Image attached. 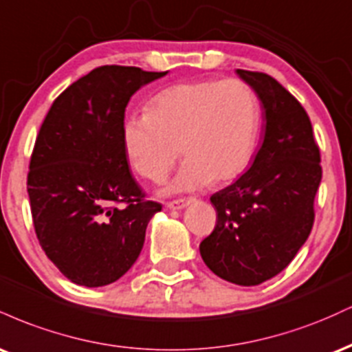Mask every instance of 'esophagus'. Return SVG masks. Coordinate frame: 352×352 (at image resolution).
I'll list each match as a JSON object with an SVG mask.
<instances>
[{"mask_svg":"<svg viewBox=\"0 0 352 352\" xmlns=\"http://www.w3.org/2000/svg\"><path fill=\"white\" fill-rule=\"evenodd\" d=\"M188 205V200L185 199H177V200H170L165 204V207L170 208V210H182L184 207H187Z\"/></svg>","mask_w":352,"mask_h":352,"instance_id":"esophagus-1","label":"esophagus"}]
</instances>
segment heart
Here are the masks:
<instances>
[{"label":"heart","mask_w":352,"mask_h":352,"mask_svg":"<svg viewBox=\"0 0 352 352\" xmlns=\"http://www.w3.org/2000/svg\"><path fill=\"white\" fill-rule=\"evenodd\" d=\"M261 131V104L243 79L185 80L164 89L148 114L125 120L122 144L132 168L162 182L177 160L184 167L172 192L228 184L248 170Z\"/></svg>","instance_id":"1"}]
</instances>
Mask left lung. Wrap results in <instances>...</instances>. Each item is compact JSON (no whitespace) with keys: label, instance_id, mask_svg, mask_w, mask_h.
Wrapping results in <instances>:
<instances>
[{"label":"left lung","instance_id":"left-lung-1","mask_svg":"<svg viewBox=\"0 0 352 352\" xmlns=\"http://www.w3.org/2000/svg\"><path fill=\"white\" fill-rule=\"evenodd\" d=\"M265 109V135L252 167L213 193V232L200 243L217 276L256 286L286 268L308 240L322 168L305 107L272 76L236 69Z\"/></svg>","mask_w":352,"mask_h":352}]
</instances>
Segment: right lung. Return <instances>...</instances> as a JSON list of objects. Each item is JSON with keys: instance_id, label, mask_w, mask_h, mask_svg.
Segmentation results:
<instances>
[{"instance_id": "obj_1", "label": "right lung", "mask_w": 352, "mask_h": 352, "mask_svg": "<svg viewBox=\"0 0 352 352\" xmlns=\"http://www.w3.org/2000/svg\"><path fill=\"white\" fill-rule=\"evenodd\" d=\"M165 74L96 67L44 117L28 172L31 215L44 253L76 285L106 286L127 273L162 210L132 177L122 129L132 94Z\"/></svg>"}]
</instances>
